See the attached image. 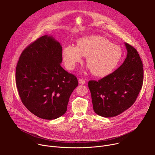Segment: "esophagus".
<instances>
[{"mask_svg": "<svg viewBox=\"0 0 155 155\" xmlns=\"http://www.w3.org/2000/svg\"><path fill=\"white\" fill-rule=\"evenodd\" d=\"M78 83L80 84H85V80L84 79H81L80 78L78 80Z\"/></svg>", "mask_w": 155, "mask_h": 155, "instance_id": "obj_1", "label": "esophagus"}]
</instances>
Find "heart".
Returning a JSON list of instances; mask_svg holds the SVG:
<instances>
[{
	"instance_id": "heart-1",
	"label": "heart",
	"mask_w": 155,
	"mask_h": 155,
	"mask_svg": "<svg viewBox=\"0 0 155 155\" xmlns=\"http://www.w3.org/2000/svg\"><path fill=\"white\" fill-rule=\"evenodd\" d=\"M62 56L65 68L69 70L82 62V56H86V64L92 74L97 77H105L120 62L123 51L105 37L90 35L79 38L76 47H64Z\"/></svg>"
}]
</instances>
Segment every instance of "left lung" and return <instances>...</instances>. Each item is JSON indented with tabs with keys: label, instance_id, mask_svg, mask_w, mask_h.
Wrapping results in <instances>:
<instances>
[{
	"label": "left lung",
	"instance_id": "1",
	"mask_svg": "<svg viewBox=\"0 0 155 155\" xmlns=\"http://www.w3.org/2000/svg\"><path fill=\"white\" fill-rule=\"evenodd\" d=\"M127 51L122 65L98 81L90 80L94 111L103 117L118 115L135 102L143 81V64L137 51L124 43Z\"/></svg>",
	"mask_w": 155,
	"mask_h": 155
}]
</instances>
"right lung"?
Wrapping results in <instances>:
<instances>
[{
  "instance_id": "right-lung-1",
  "label": "right lung",
  "mask_w": 155,
  "mask_h": 155,
  "mask_svg": "<svg viewBox=\"0 0 155 155\" xmlns=\"http://www.w3.org/2000/svg\"><path fill=\"white\" fill-rule=\"evenodd\" d=\"M62 47L52 36L43 35L22 52L16 69V83L24 105L35 116L54 120L67 111L77 77L61 66Z\"/></svg>"
}]
</instances>
